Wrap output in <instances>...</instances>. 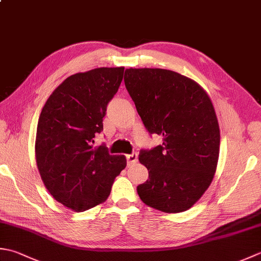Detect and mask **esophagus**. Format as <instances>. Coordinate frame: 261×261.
<instances>
[{
	"label": "esophagus",
	"mask_w": 261,
	"mask_h": 261,
	"mask_svg": "<svg viewBox=\"0 0 261 261\" xmlns=\"http://www.w3.org/2000/svg\"><path fill=\"white\" fill-rule=\"evenodd\" d=\"M125 157H126L127 165L132 164V163H136V162H137V160H138V155H137V152H132V154H130V155H126Z\"/></svg>",
	"instance_id": "esophagus-1"
}]
</instances>
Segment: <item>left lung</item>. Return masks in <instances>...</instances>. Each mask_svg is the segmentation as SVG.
I'll return each mask as SVG.
<instances>
[{
  "mask_svg": "<svg viewBox=\"0 0 261 261\" xmlns=\"http://www.w3.org/2000/svg\"><path fill=\"white\" fill-rule=\"evenodd\" d=\"M124 84L150 135L163 144L141 149L148 180L137 187L147 206L164 213L191 208L211 186L219 155V126L207 93L165 69H126Z\"/></svg>",
  "mask_w": 261,
  "mask_h": 261,
  "instance_id": "obj_1",
  "label": "left lung"
}]
</instances>
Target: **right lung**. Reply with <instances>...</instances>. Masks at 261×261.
Segmentation results:
<instances>
[{
	"instance_id": "right-lung-1",
	"label": "right lung",
	"mask_w": 261,
	"mask_h": 261,
	"mask_svg": "<svg viewBox=\"0 0 261 261\" xmlns=\"http://www.w3.org/2000/svg\"><path fill=\"white\" fill-rule=\"evenodd\" d=\"M124 68H97L66 78L46 101L36 134V162L46 189L74 212L104 202L114 178L126 166L94 139L119 90Z\"/></svg>"
}]
</instances>
